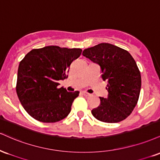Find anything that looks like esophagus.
<instances>
[{"label": "esophagus", "mask_w": 160, "mask_h": 160, "mask_svg": "<svg viewBox=\"0 0 160 160\" xmlns=\"http://www.w3.org/2000/svg\"><path fill=\"white\" fill-rule=\"evenodd\" d=\"M82 94H83L84 96H85V97H90V96H91V93H87L86 91H82Z\"/></svg>", "instance_id": "obj_1"}]
</instances>
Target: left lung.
I'll return each mask as SVG.
<instances>
[{"label":"left lung","mask_w":160,"mask_h":160,"mask_svg":"<svg viewBox=\"0 0 160 160\" xmlns=\"http://www.w3.org/2000/svg\"><path fill=\"white\" fill-rule=\"evenodd\" d=\"M82 54L98 64L102 78L108 81L107 98L99 97L93 117L105 123H118L132 113L139 97L142 78L137 64L127 51L110 43L86 48Z\"/></svg>","instance_id":"left-lung-1"}]
</instances>
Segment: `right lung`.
<instances>
[{
  "instance_id": "add662e5",
  "label": "right lung",
  "mask_w": 160,
  "mask_h": 160,
  "mask_svg": "<svg viewBox=\"0 0 160 160\" xmlns=\"http://www.w3.org/2000/svg\"><path fill=\"white\" fill-rule=\"evenodd\" d=\"M81 48L56 46L33 49L24 56L18 69L16 93L24 110L43 123H54L69 114L78 91L58 88V81L67 78L71 63Z\"/></svg>"
}]
</instances>
